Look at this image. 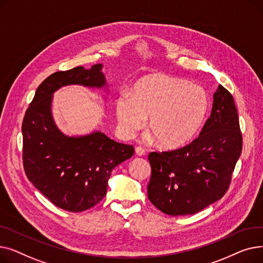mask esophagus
Segmentation results:
<instances>
[{
    "instance_id": "esophagus-1",
    "label": "esophagus",
    "mask_w": 263,
    "mask_h": 263,
    "mask_svg": "<svg viewBox=\"0 0 263 263\" xmlns=\"http://www.w3.org/2000/svg\"><path fill=\"white\" fill-rule=\"evenodd\" d=\"M135 155L139 156V157L145 156V150L142 147H136L135 148Z\"/></svg>"
}]
</instances>
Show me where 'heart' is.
<instances>
[{
  "label": "heart",
  "mask_w": 263,
  "mask_h": 263,
  "mask_svg": "<svg viewBox=\"0 0 263 263\" xmlns=\"http://www.w3.org/2000/svg\"><path fill=\"white\" fill-rule=\"evenodd\" d=\"M121 130L133 135L149 119V133L157 144L177 149L195 139L208 117L210 96L202 86L170 74H153L137 81L131 97L116 100Z\"/></svg>",
  "instance_id": "b5f03b06"
}]
</instances>
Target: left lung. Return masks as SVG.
I'll use <instances>...</instances> for the list:
<instances>
[{
	"label": "left lung",
	"instance_id": "left-lung-1",
	"mask_svg": "<svg viewBox=\"0 0 263 263\" xmlns=\"http://www.w3.org/2000/svg\"><path fill=\"white\" fill-rule=\"evenodd\" d=\"M241 151L237 107L231 93L219 85L210 118L196 140L180 149L149 154V200L173 216L203 210L225 195Z\"/></svg>",
	"mask_w": 263,
	"mask_h": 263
}]
</instances>
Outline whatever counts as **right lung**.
<instances>
[{"label":"right lung","mask_w":263,"mask_h":263,"mask_svg":"<svg viewBox=\"0 0 263 263\" xmlns=\"http://www.w3.org/2000/svg\"><path fill=\"white\" fill-rule=\"evenodd\" d=\"M102 64L58 71L38 86L22 122L23 167L27 179L57 206L85 211L106 194L110 173L134 154L131 145L104 133L68 136L53 119V93L63 86L107 87Z\"/></svg>","instance_id":"obj_1"}]
</instances>
